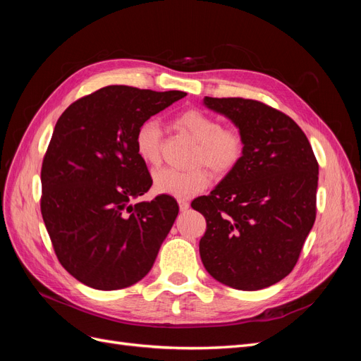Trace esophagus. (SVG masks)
<instances>
[{
	"instance_id": "1",
	"label": "esophagus",
	"mask_w": 361,
	"mask_h": 361,
	"mask_svg": "<svg viewBox=\"0 0 361 361\" xmlns=\"http://www.w3.org/2000/svg\"><path fill=\"white\" fill-rule=\"evenodd\" d=\"M178 203H179V209H180V211H187L188 207H190V202H188V200L179 199V200H178Z\"/></svg>"
}]
</instances>
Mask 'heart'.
<instances>
[{
  "instance_id": "1",
  "label": "heart",
  "mask_w": 361,
  "mask_h": 361,
  "mask_svg": "<svg viewBox=\"0 0 361 361\" xmlns=\"http://www.w3.org/2000/svg\"><path fill=\"white\" fill-rule=\"evenodd\" d=\"M173 125L188 134L197 147L194 149L192 164L206 166L216 176L233 171L245 154V138L235 126H223L216 117L202 110L190 108L173 118ZM134 146L141 161L158 166L161 161V128L155 120L141 123L134 137ZM209 185V174L203 167L190 170L161 169L154 173V187L161 194L176 199H187L203 191Z\"/></svg>"
}]
</instances>
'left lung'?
<instances>
[{
	"instance_id": "left-lung-1",
	"label": "left lung",
	"mask_w": 361,
	"mask_h": 361,
	"mask_svg": "<svg viewBox=\"0 0 361 361\" xmlns=\"http://www.w3.org/2000/svg\"><path fill=\"white\" fill-rule=\"evenodd\" d=\"M245 138L239 166L209 195L192 200L206 220L200 257L223 285L259 290L297 265L316 218L319 166L293 120L264 102L204 97Z\"/></svg>"
}]
</instances>
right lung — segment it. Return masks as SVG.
Masks as SVG:
<instances>
[{
  "label": "right lung",
  "mask_w": 361,
  "mask_h": 361,
  "mask_svg": "<svg viewBox=\"0 0 361 361\" xmlns=\"http://www.w3.org/2000/svg\"><path fill=\"white\" fill-rule=\"evenodd\" d=\"M185 92L108 85L71 104L42 162L40 211L63 268L84 285L123 289L143 279L176 220L171 195L133 204L152 187L137 128Z\"/></svg>",
  "instance_id": "1"
}]
</instances>
